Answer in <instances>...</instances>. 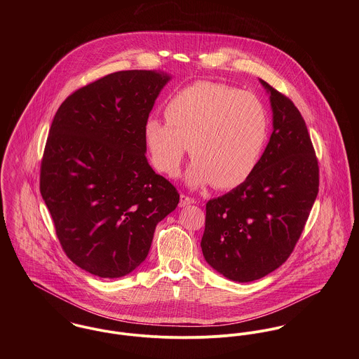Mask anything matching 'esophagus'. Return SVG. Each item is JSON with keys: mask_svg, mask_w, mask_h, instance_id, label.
I'll use <instances>...</instances> for the list:
<instances>
[{"mask_svg": "<svg viewBox=\"0 0 359 359\" xmlns=\"http://www.w3.org/2000/svg\"><path fill=\"white\" fill-rule=\"evenodd\" d=\"M196 203V201L188 195H181V201H180V205L184 207V205H194Z\"/></svg>", "mask_w": 359, "mask_h": 359, "instance_id": "obj_1", "label": "esophagus"}]
</instances>
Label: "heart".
<instances>
[{"mask_svg":"<svg viewBox=\"0 0 359 359\" xmlns=\"http://www.w3.org/2000/svg\"><path fill=\"white\" fill-rule=\"evenodd\" d=\"M167 120L149 118L145 142L156 170L175 177L191 148L188 181L221 189L243 184L256 171L269 138V116L256 95L225 84L196 81L175 93Z\"/></svg>","mask_w":359,"mask_h":359,"instance_id":"obj_1","label":"heart"}]
</instances>
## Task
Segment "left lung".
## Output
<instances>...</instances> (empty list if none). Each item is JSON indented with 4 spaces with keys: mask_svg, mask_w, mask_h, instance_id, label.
Instances as JSON below:
<instances>
[{
    "mask_svg": "<svg viewBox=\"0 0 359 359\" xmlns=\"http://www.w3.org/2000/svg\"><path fill=\"white\" fill-rule=\"evenodd\" d=\"M269 93L273 131L249 180L205 203V261L225 278L252 282L293 253L319 191V165L306 121L286 95Z\"/></svg>",
    "mask_w": 359,
    "mask_h": 359,
    "instance_id": "8db88e82",
    "label": "left lung"
}]
</instances>
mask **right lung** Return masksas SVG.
<instances>
[{
    "mask_svg": "<svg viewBox=\"0 0 359 359\" xmlns=\"http://www.w3.org/2000/svg\"><path fill=\"white\" fill-rule=\"evenodd\" d=\"M168 80L151 70L103 76L70 94L52 120L40 192L65 255L100 278L134 271L180 202L145 157V124Z\"/></svg>",
    "mask_w": 359,
    "mask_h": 359,
    "instance_id": "1",
    "label": "right lung"
}]
</instances>
